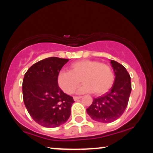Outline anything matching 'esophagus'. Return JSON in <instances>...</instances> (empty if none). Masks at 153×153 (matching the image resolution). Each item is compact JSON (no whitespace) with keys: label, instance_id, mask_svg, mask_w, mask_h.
I'll list each match as a JSON object with an SVG mask.
<instances>
[{"label":"esophagus","instance_id":"esophagus-1","mask_svg":"<svg viewBox=\"0 0 153 153\" xmlns=\"http://www.w3.org/2000/svg\"><path fill=\"white\" fill-rule=\"evenodd\" d=\"M73 99H74V101H78V99H81V96H74Z\"/></svg>","mask_w":153,"mask_h":153}]
</instances>
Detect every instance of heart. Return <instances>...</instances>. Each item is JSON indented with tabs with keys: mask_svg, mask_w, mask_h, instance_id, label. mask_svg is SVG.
<instances>
[{
	"mask_svg": "<svg viewBox=\"0 0 153 153\" xmlns=\"http://www.w3.org/2000/svg\"><path fill=\"white\" fill-rule=\"evenodd\" d=\"M83 82L78 90V94L94 92L101 95L107 92L113 85L114 74L110 65L99 61L82 59L72 63L70 72L62 71L57 75L59 88L68 94H72Z\"/></svg>",
	"mask_w": 153,
	"mask_h": 153,
	"instance_id": "heart-1",
	"label": "heart"
}]
</instances>
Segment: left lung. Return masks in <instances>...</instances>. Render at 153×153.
I'll list each match as a JSON object with an SVG mask.
<instances>
[{"mask_svg":"<svg viewBox=\"0 0 153 153\" xmlns=\"http://www.w3.org/2000/svg\"><path fill=\"white\" fill-rule=\"evenodd\" d=\"M110 63L115 74L111 88L103 96L94 98L92 104L86 109L91 119L101 123L112 122L123 114L131 91L130 75L126 68L114 60Z\"/></svg>","mask_w":153,"mask_h":153,"instance_id":"left-lung-1","label":"left lung"}]
</instances>
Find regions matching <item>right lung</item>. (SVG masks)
<instances>
[{
	"instance_id": "1",
	"label": "right lung",
	"mask_w": 153,
	"mask_h": 153,
	"mask_svg": "<svg viewBox=\"0 0 153 153\" xmlns=\"http://www.w3.org/2000/svg\"><path fill=\"white\" fill-rule=\"evenodd\" d=\"M69 59L52 57L44 59L28 69L22 85L23 99L34 120L45 127H57L71 116L72 96L58 86L57 75Z\"/></svg>"
}]
</instances>
